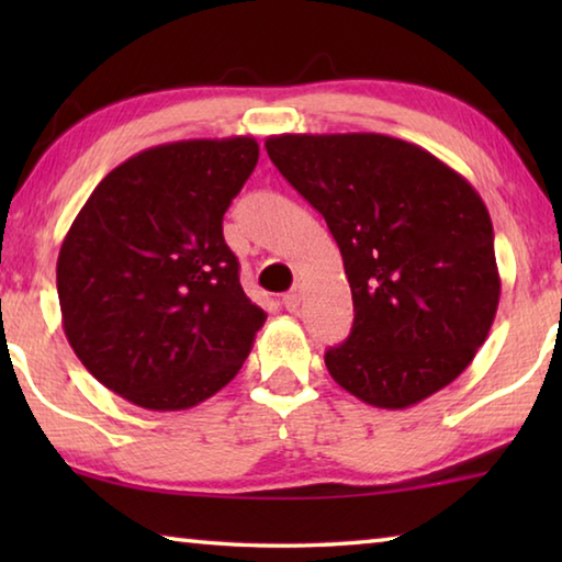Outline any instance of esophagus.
<instances>
[{
  "mask_svg": "<svg viewBox=\"0 0 562 562\" xmlns=\"http://www.w3.org/2000/svg\"><path fill=\"white\" fill-rule=\"evenodd\" d=\"M300 302H302V294H300L297 288L290 290V292L282 297V304H284V310H288V312H297V310H300Z\"/></svg>",
  "mask_w": 562,
  "mask_h": 562,
  "instance_id": "1",
  "label": "esophagus"
}]
</instances>
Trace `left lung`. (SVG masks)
Here are the masks:
<instances>
[{
    "label": "left lung",
    "mask_w": 562,
    "mask_h": 562,
    "mask_svg": "<svg viewBox=\"0 0 562 562\" xmlns=\"http://www.w3.org/2000/svg\"><path fill=\"white\" fill-rule=\"evenodd\" d=\"M288 183L325 215L355 325L327 349L335 382L364 404L406 408L449 386L486 341L501 278L481 195L429 150L382 133L265 140Z\"/></svg>",
    "instance_id": "8db88e82"
}]
</instances>
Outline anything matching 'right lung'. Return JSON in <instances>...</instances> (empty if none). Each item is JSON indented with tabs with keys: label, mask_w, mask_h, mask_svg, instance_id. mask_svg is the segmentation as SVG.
Masks as SVG:
<instances>
[{
	"label": "right lung",
	"mask_w": 562,
	"mask_h": 562,
	"mask_svg": "<svg viewBox=\"0 0 562 562\" xmlns=\"http://www.w3.org/2000/svg\"><path fill=\"white\" fill-rule=\"evenodd\" d=\"M252 136L140 150L93 188L66 233L56 290L74 355L150 412L231 382L268 315L243 292L223 215L258 166Z\"/></svg>",
	"instance_id": "add662e5"
}]
</instances>
